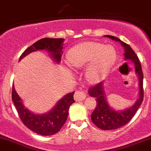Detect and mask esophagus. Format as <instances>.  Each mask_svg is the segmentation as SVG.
I'll list each match as a JSON object with an SVG mask.
<instances>
[{"label":"esophagus","mask_w":151,"mask_h":151,"mask_svg":"<svg viewBox=\"0 0 151 151\" xmlns=\"http://www.w3.org/2000/svg\"><path fill=\"white\" fill-rule=\"evenodd\" d=\"M74 98L77 101H83V100H84L86 98V93H85V91H77L75 93H74Z\"/></svg>","instance_id":"34e87169"}]
</instances>
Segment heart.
I'll list each match as a JSON object with an SVG mask.
<instances>
[{
	"label": "heart",
	"mask_w": 151,
	"mask_h": 151,
	"mask_svg": "<svg viewBox=\"0 0 151 151\" xmlns=\"http://www.w3.org/2000/svg\"><path fill=\"white\" fill-rule=\"evenodd\" d=\"M116 58L115 50L98 42H83L70 50L68 60L71 66L83 68L88 65L85 77L91 83H96L104 77Z\"/></svg>",
	"instance_id": "1"
}]
</instances>
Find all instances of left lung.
<instances>
[{
	"instance_id": "left-lung-1",
	"label": "left lung",
	"mask_w": 151,
	"mask_h": 151,
	"mask_svg": "<svg viewBox=\"0 0 151 151\" xmlns=\"http://www.w3.org/2000/svg\"><path fill=\"white\" fill-rule=\"evenodd\" d=\"M112 40L121 42L125 49V60H130L134 63L135 71L139 77V97L132 107L124 111L116 112L109 107L106 102V97L103 88V82L91 87L88 90L90 96L95 97L96 101V106L91 114L92 122L98 128L102 130H114L125 126L132 120L134 115L139 109L144 97L143 90V73L142 70L141 63L136 53L132 47L125 42L120 40L118 38L112 36H104Z\"/></svg>"
}]
</instances>
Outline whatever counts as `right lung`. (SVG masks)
<instances>
[{
	"label": "right lung",
	"instance_id": "add662e5",
	"mask_svg": "<svg viewBox=\"0 0 151 151\" xmlns=\"http://www.w3.org/2000/svg\"><path fill=\"white\" fill-rule=\"evenodd\" d=\"M63 40V39L50 38L40 39L23 52L19 58V60L32 52L47 50L54 60L59 63L61 59ZM74 94V92H72L65 96L50 112L43 115H36L25 108L21 101L20 97L15 91L14 85L12 91V101L22 122L32 132L43 136L53 135L61 129L68 118L69 106L75 102Z\"/></svg>",
	"mask_w": 151,
	"mask_h": 151
}]
</instances>
